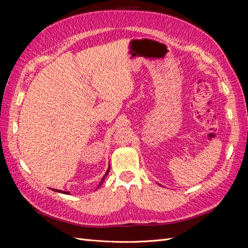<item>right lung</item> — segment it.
<instances>
[{"mask_svg": "<svg viewBox=\"0 0 248 248\" xmlns=\"http://www.w3.org/2000/svg\"><path fill=\"white\" fill-rule=\"evenodd\" d=\"M108 171H109V169H108V170H107V172H106V174H104V176L102 177V179H101V181H100V183H99L98 187H99V186H100V185H101V184L103 183V181H104V179H106V177H107V176H108ZM55 191H59V192H62V193H65V194H69V193H70L69 191H61V190H57V189H56Z\"/></svg>", "mask_w": 248, "mask_h": 248, "instance_id": "add662e5", "label": "right lung"}]
</instances>
